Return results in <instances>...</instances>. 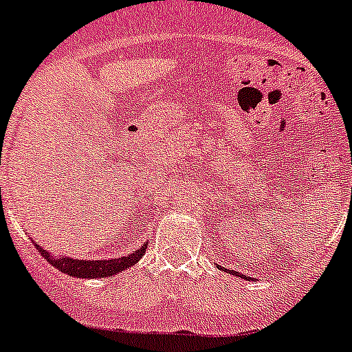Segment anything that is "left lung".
Wrapping results in <instances>:
<instances>
[{
	"instance_id": "8db88e82",
	"label": "left lung",
	"mask_w": 352,
	"mask_h": 352,
	"mask_svg": "<svg viewBox=\"0 0 352 352\" xmlns=\"http://www.w3.org/2000/svg\"><path fill=\"white\" fill-rule=\"evenodd\" d=\"M221 269H222V271H224V272H229V269H224V267H221ZM229 274H234V276H238V278H243V280H248V281H250V278H248V276L239 274L238 271H232V272H229Z\"/></svg>"
}]
</instances>
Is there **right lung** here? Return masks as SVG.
<instances>
[{
	"mask_svg": "<svg viewBox=\"0 0 352 352\" xmlns=\"http://www.w3.org/2000/svg\"><path fill=\"white\" fill-rule=\"evenodd\" d=\"M36 248L41 252V255L54 265L55 269L62 271L67 276H74V278H111L116 276L118 272L124 271V269L135 265L140 258L144 257L149 243H144L142 248L135 250L133 254H128L120 258H106V261H80V258H71V257H55L50 255V252L45 250L39 246V243H34Z\"/></svg>",
	"mask_w": 352,
	"mask_h": 352,
	"instance_id": "right-lung-1",
	"label": "right lung"
}]
</instances>
